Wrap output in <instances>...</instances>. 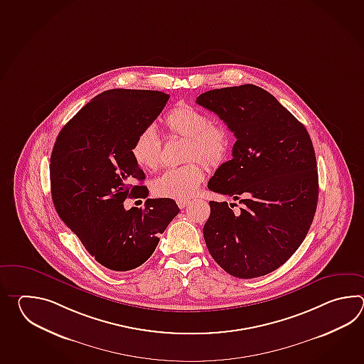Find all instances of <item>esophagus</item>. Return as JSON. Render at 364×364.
I'll list each match as a JSON object with an SVG mask.
<instances>
[{
    "instance_id": "esophagus-1",
    "label": "esophagus",
    "mask_w": 364,
    "mask_h": 364,
    "mask_svg": "<svg viewBox=\"0 0 364 364\" xmlns=\"http://www.w3.org/2000/svg\"><path fill=\"white\" fill-rule=\"evenodd\" d=\"M188 203H190L188 200H177V205H178L179 208L183 209L185 207H187Z\"/></svg>"
}]
</instances>
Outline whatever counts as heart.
<instances>
[{
    "instance_id": "obj_1",
    "label": "heart",
    "mask_w": 364,
    "mask_h": 364,
    "mask_svg": "<svg viewBox=\"0 0 364 364\" xmlns=\"http://www.w3.org/2000/svg\"><path fill=\"white\" fill-rule=\"evenodd\" d=\"M164 124L173 135L185 138L183 160L191 162L164 171L152 183L160 198L176 200L190 199L204 181L200 160L210 168L224 163L232 147V134L224 124H212L210 117L200 109L179 104L169 110ZM134 161L146 171H155L161 159V141L152 127H146L132 141Z\"/></svg>"
}]
</instances>
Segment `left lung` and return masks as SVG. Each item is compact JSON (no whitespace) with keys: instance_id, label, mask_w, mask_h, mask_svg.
<instances>
[{"instance_id":"8db88e82","label":"left lung","mask_w":364,"mask_h":364,"mask_svg":"<svg viewBox=\"0 0 364 364\" xmlns=\"http://www.w3.org/2000/svg\"><path fill=\"white\" fill-rule=\"evenodd\" d=\"M196 102L216 113L237 141L232 159L208 188L240 200L209 201L203 228L209 254L238 279L276 271L306 238L318 198L316 156L309 132L277 99L254 85L201 93Z\"/></svg>"}]
</instances>
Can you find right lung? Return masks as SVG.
Returning <instances> with one entry per match:
<instances>
[{
  "mask_svg": "<svg viewBox=\"0 0 364 364\" xmlns=\"http://www.w3.org/2000/svg\"><path fill=\"white\" fill-rule=\"evenodd\" d=\"M169 100L168 93L116 88L87 102L63 126L50 156L52 200L62 221L95 260L110 271L138 268L154 254L160 234L178 215L169 198L124 209L126 198H147L146 176L132 141Z\"/></svg>",
  "mask_w": 364,
  "mask_h": 364,
  "instance_id": "1",
  "label": "right lung"
}]
</instances>
